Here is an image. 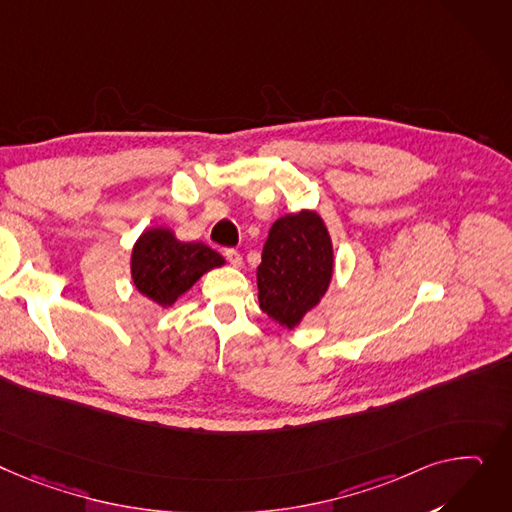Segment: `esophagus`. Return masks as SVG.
<instances>
[{"mask_svg": "<svg viewBox=\"0 0 512 512\" xmlns=\"http://www.w3.org/2000/svg\"><path fill=\"white\" fill-rule=\"evenodd\" d=\"M224 255H226V259L230 261V265H234V267H241V265H243V255L238 253L236 249H226Z\"/></svg>", "mask_w": 512, "mask_h": 512, "instance_id": "34e87169", "label": "esophagus"}]
</instances>
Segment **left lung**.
Masks as SVG:
<instances>
[{
  "label": "left lung",
  "mask_w": 512,
  "mask_h": 512,
  "mask_svg": "<svg viewBox=\"0 0 512 512\" xmlns=\"http://www.w3.org/2000/svg\"><path fill=\"white\" fill-rule=\"evenodd\" d=\"M331 274V238L315 212L276 220L257 267L261 311L282 327H296L327 292Z\"/></svg>",
  "instance_id": "obj_1"
}]
</instances>
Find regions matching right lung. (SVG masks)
Returning <instances> with one entry per match:
<instances>
[{
	"mask_svg": "<svg viewBox=\"0 0 512 512\" xmlns=\"http://www.w3.org/2000/svg\"><path fill=\"white\" fill-rule=\"evenodd\" d=\"M224 265L203 243H181L166 228L146 230L131 253L133 284L160 306H170L206 271Z\"/></svg>",
	"mask_w": 512,
	"mask_h": 512,
	"instance_id": "right-lung-1",
	"label": "right lung"
}]
</instances>
